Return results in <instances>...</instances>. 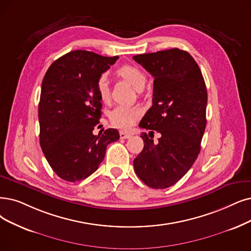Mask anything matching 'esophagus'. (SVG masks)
Segmentation results:
<instances>
[{
	"mask_svg": "<svg viewBox=\"0 0 251 251\" xmlns=\"http://www.w3.org/2000/svg\"><path fill=\"white\" fill-rule=\"evenodd\" d=\"M119 136L122 139H127L132 136V134L129 132H126V131H120L119 132Z\"/></svg>",
	"mask_w": 251,
	"mask_h": 251,
	"instance_id": "obj_1",
	"label": "esophagus"
}]
</instances>
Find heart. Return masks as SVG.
<instances>
[{
	"label": "heart",
	"instance_id": "1",
	"mask_svg": "<svg viewBox=\"0 0 251 251\" xmlns=\"http://www.w3.org/2000/svg\"><path fill=\"white\" fill-rule=\"evenodd\" d=\"M114 75L132 85L136 91H142L147 81L146 74L142 70L131 64H125L118 67L114 71ZM97 92L103 103L107 104L110 102V97H111L110 87L104 76L98 80ZM141 114L142 110L139 106H117L110 112V120L114 126L126 128L131 126Z\"/></svg>",
	"mask_w": 251,
	"mask_h": 251
}]
</instances>
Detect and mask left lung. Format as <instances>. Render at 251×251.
I'll list each match as a JSON object with an SVG mask.
<instances>
[{
  "label": "left lung",
  "instance_id": "1",
  "mask_svg": "<svg viewBox=\"0 0 251 251\" xmlns=\"http://www.w3.org/2000/svg\"><path fill=\"white\" fill-rule=\"evenodd\" d=\"M154 77L152 106L139 126L161 134L153 143L142 134L144 148L134 159L138 177L151 188L179 181L201 150L206 127L207 89L198 64L184 50L172 48L133 56Z\"/></svg>",
  "mask_w": 251,
  "mask_h": 251
}]
</instances>
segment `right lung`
I'll return each mask as SVG.
<instances>
[{"label": "right lung", "mask_w": 251, "mask_h": 251, "mask_svg": "<svg viewBox=\"0 0 251 251\" xmlns=\"http://www.w3.org/2000/svg\"><path fill=\"white\" fill-rule=\"evenodd\" d=\"M117 58L74 50L53 62L43 78L40 145L49 166L66 181H80L96 172L107 145L119 139L116 128L93 134L102 114L97 82Z\"/></svg>", "instance_id": "obj_1"}]
</instances>
